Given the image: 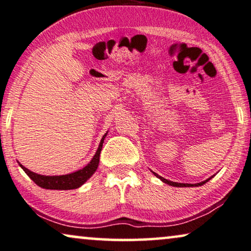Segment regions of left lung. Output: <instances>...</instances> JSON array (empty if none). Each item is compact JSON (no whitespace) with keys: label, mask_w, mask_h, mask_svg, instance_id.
<instances>
[{"label":"left lung","mask_w":251,"mask_h":251,"mask_svg":"<svg viewBox=\"0 0 251 251\" xmlns=\"http://www.w3.org/2000/svg\"><path fill=\"white\" fill-rule=\"evenodd\" d=\"M154 174H155V176H157V177H159V179H161V180L163 181V182L168 183V184H170V186H173V187H199V186H202V184H205L208 180H210V177H213V176H210L209 179H207V180H205V181H202V182H199V183H196V184H189V183H177V182H172V181L166 180V179H164V177L159 176L158 174H156V173H154Z\"/></svg>","instance_id":"obj_1"}]
</instances>
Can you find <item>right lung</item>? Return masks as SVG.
I'll return each mask as SVG.
<instances>
[{"label":"right lung","instance_id":"1","mask_svg":"<svg viewBox=\"0 0 251 251\" xmlns=\"http://www.w3.org/2000/svg\"><path fill=\"white\" fill-rule=\"evenodd\" d=\"M105 136H106V134H104L103 138H101L99 150H97L95 156H94L89 164L81 170L75 171L74 173L65 174V176H41V174L31 172V171H29L21 164L20 166L23 168L25 172L27 173V176L41 188L54 189V190H70V189H77L80 186H82V184L93 176L94 172H95L97 169V166H99L100 155L101 147H103Z\"/></svg>","mask_w":251,"mask_h":251}]
</instances>
